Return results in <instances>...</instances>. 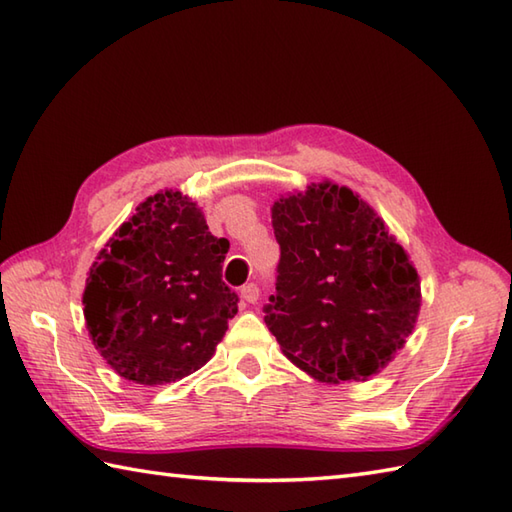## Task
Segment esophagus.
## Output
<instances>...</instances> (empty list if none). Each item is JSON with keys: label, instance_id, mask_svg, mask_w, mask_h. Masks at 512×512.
Segmentation results:
<instances>
[{"label": "esophagus", "instance_id": "obj_1", "mask_svg": "<svg viewBox=\"0 0 512 512\" xmlns=\"http://www.w3.org/2000/svg\"><path fill=\"white\" fill-rule=\"evenodd\" d=\"M239 295H242V299H244L246 303H257V299H259V288H257L255 284H246V286L242 288V292H239Z\"/></svg>", "mask_w": 512, "mask_h": 512}]
</instances>
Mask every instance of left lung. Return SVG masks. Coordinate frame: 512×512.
<instances>
[{
  "label": "left lung",
  "instance_id": "1",
  "mask_svg": "<svg viewBox=\"0 0 512 512\" xmlns=\"http://www.w3.org/2000/svg\"><path fill=\"white\" fill-rule=\"evenodd\" d=\"M281 248L266 325L292 365L319 383H365L416 330L420 277L383 217L350 187L310 182L279 195Z\"/></svg>",
  "mask_w": 512,
  "mask_h": 512
}]
</instances>
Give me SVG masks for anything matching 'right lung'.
<instances>
[{
    "label": "right lung",
    "instance_id": "add662e5",
    "mask_svg": "<svg viewBox=\"0 0 512 512\" xmlns=\"http://www.w3.org/2000/svg\"><path fill=\"white\" fill-rule=\"evenodd\" d=\"M228 239L213 237L187 193L136 206L96 255L83 290L85 328L114 372L156 387L198 372L237 312L222 281Z\"/></svg>",
    "mask_w": 512,
    "mask_h": 512
}]
</instances>
